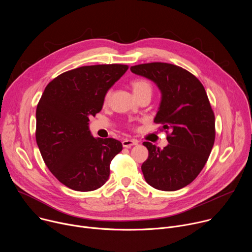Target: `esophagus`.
Wrapping results in <instances>:
<instances>
[{
  "label": "esophagus",
  "mask_w": 252,
  "mask_h": 252,
  "mask_svg": "<svg viewBox=\"0 0 252 252\" xmlns=\"http://www.w3.org/2000/svg\"><path fill=\"white\" fill-rule=\"evenodd\" d=\"M138 143V140L137 139H134V138H126L123 140V147L124 148H126V149H129L131 148L132 146H136Z\"/></svg>",
  "instance_id": "esophagus-1"
}]
</instances>
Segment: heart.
<instances>
[{
	"label": "heart",
	"instance_id": "1",
	"mask_svg": "<svg viewBox=\"0 0 252 252\" xmlns=\"http://www.w3.org/2000/svg\"><path fill=\"white\" fill-rule=\"evenodd\" d=\"M131 87H132V90H133V93L134 94L136 95V97H139L140 95L142 94H152V92H153V88H152V85L146 81V80H135L131 83ZM112 95V91L111 90H107L104 94V96H103V101L104 102H107L110 99Z\"/></svg>",
	"mask_w": 252,
	"mask_h": 252
}]
</instances>
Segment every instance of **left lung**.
I'll list each match as a JSON object with an SVG mask.
<instances>
[{
	"instance_id": "1",
	"label": "left lung",
	"mask_w": 252,
	"mask_h": 252,
	"mask_svg": "<svg viewBox=\"0 0 252 252\" xmlns=\"http://www.w3.org/2000/svg\"><path fill=\"white\" fill-rule=\"evenodd\" d=\"M131 73L153 81L161 93L156 124L162 125L168 145L160 150L142 143L149 158L141 170L153 188L181 189L199 174L215 138L214 114L202 84L187 69L166 63L133 65Z\"/></svg>"
}]
</instances>
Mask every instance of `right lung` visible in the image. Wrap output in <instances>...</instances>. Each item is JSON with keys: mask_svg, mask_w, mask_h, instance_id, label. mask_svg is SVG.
<instances>
[{"mask_svg": "<svg viewBox=\"0 0 252 252\" xmlns=\"http://www.w3.org/2000/svg\"><path fill=\"white\" fill-rule=\"evenodd\" d=\"M127 68L113 63L70 69L49 83L42 94L35 140L50 171L70 189L92 191L109 179L111 161L123 145L112 137H94L89 118L100 112L105 92Z\"/></svg>", "mask_w": 252, "mask_h": 252, "instance_id": "1", "label": "right lung"}]
</instances>
